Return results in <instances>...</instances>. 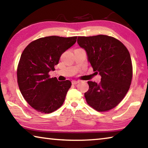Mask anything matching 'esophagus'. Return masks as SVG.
I'll list each match as a JSON object with an SVG mask.
<instances>
[{"instance_id":"1","label":"esophagus","mask_w":148,"mask_h":148,"mask_svg":"<svg viewBox=\"0 0 148 148\" xmlns=\"http://www.w3.org/2000/svg\"><path fill=\"white\" fill-rule=\"evenodd\" d=\"M79 81H78V80H73V81H72V84L73 85H76L77 83H79Z\"/></svg>"}]
</instances>
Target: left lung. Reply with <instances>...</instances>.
<instances>
[{
    "label": "left lung",
    "instance_id": "obj_1",
    "mask_svg": "<svg viewBox=\"0 0 148 148\" xmlns=\"http://www.w3.org/2000/svg\"><path fill=\"white\" fill-rule=\"evenodd\" d=\"M77 44L85 49L93 71L101 76L99 84L89 81L85 92L90 106L99 112L116 107L128 92L132 77L130 53L123 44L106 35L78 36Z\"/></svg>",
    "mask_w": 148,
    "mask_h": 148
}]
</instances>
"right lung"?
<instances>
[{
    "instance_id": "add662e5",
    "label": "right lung",
    "mask_w": 148,
    "mask_h": 148,
    "mask_svg": "<svg viewBox=\"0 0 148 148\" xmlns=\"http://www.w3.org/2000/svg\"><path fill=\"white\" fill-rule=\"evenodd\" d=\"M77 36H46L30 43L23 50L17 67V83L30 106L49 114L61 107L72 83L50 77L61 55L76 43Z\"/></svg>"
}]
</instances>
